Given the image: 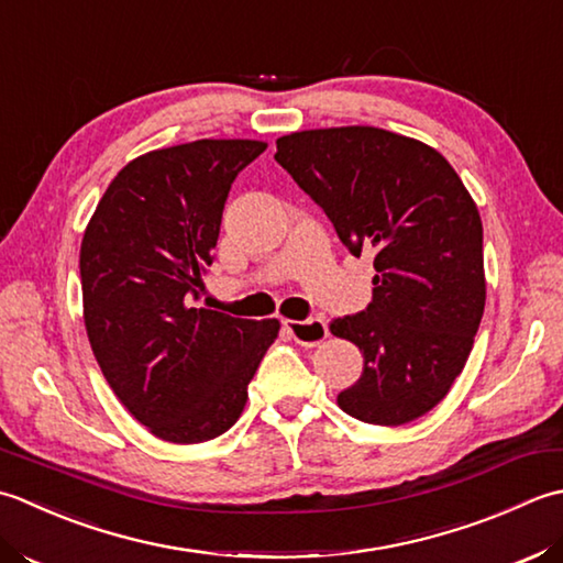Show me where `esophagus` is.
I'll use <instances>...</instances> for the list:
<instances>
[{"label":"esophagus","instance_id":"esophagus-1","mask_svg":"<svg viewBox=\"0 0 563 563\" xmlns=\"http://www.w3.org/2000/svg\"><path fill=\"white\" fill-rule=\"evenodd\" d=\"M284 328L289 330V335L303 347H316L328 338V323L323 318L284 320Z\"/></svg>","mask_w":563,"mask_h":563}]
</instances>
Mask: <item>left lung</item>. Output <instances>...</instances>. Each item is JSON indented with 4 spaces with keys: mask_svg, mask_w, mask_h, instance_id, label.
Here are the masks:
<instances>
[{
    "mask_svg": "<svg viewBox=\"0 0 563 563\" xmlns=\"http://www.w3.org/2000/svg\"><path fill=\"white\" fill-rule=\"evenodd\" d=\"M274 159L354 257L374 255L372 303L330 323L364 357L338 406L388 428L426 416L462 374L486 306L472 194L434 147L374 125L282 135Z\"/></svg>",
    "mask_w": 563,
    "mask_h": 563,
    "instance_id": "left-lung-1",
    "label": "left lung"
}]
</instances>
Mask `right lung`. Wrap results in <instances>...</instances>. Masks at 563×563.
Listing matches in <instances>:
<instances>
[{"mask_svg":"<svg viewBox=\"0 0 563 563\" xmlns=\"http://www.w3.org/2000/svg\"><path fill=\"white\" fill-rule=\"evenodd\" d=\"M262 141H194L125 165L79 250L85 328L111 391L155 438L213 440L235 426L279 320L194 308L228 191Z\"/></svg>","mask_w":563,"mask_h":563,"instance_id":"right-lung-1","label":"right lung"}]
</instances>
